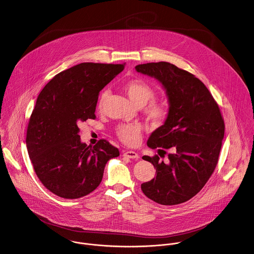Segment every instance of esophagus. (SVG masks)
I'll list each match as a JSON object with an SVG mask.
<instances>
[{
	"label": "esophagus",
	"mask_w": 254,
	"mask_h": 254,
	"mask_svg": "<svg viewBox=\"0 0 254 254\" xmlns=\"http://www.w3.org/2000/svg\"><path fill=\"white\" fill-rule=\"evenodd\" d=\"M123 156L128 157V158H134V159H138L139 158L138 154L135 153V152H133V151H124L123 152Z\"/></svg>",
	"instance_id": "esophagus-1"
}]
</instances>
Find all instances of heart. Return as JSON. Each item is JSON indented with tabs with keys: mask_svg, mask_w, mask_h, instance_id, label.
I'll return each mask as SVG.
<instances>
[{
	"mask_svg": "<svg viewBox=\"0 0 254 254\" xmlns=\"http://www.w3.org/2000/svg\"><path fill=\"white\" fill-rule=\"evenodd\" d=\"M123 89L127 96L130 99V101L138 108L145 106L147 103H148L151 100L155 98L154 89L147 82L140 79L129 80L124 85ZM107 91H103L100 94L98 99V109L102 108L103 103L107 98ZM145 115L152 123L160 124L163 122V120L167 115V107L162 102L152 100L145 107ZM141 127L135 124L123 125L119 127L117 129L119 139L128 146L137 145L141 139Z\"/></svg>",
	"mask_w": 254,
	"mask_h": 254,
	"instance_id": "heart-1",
	"label": "heart"
}]
</instances>
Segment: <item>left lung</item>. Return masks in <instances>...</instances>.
I'll return each instance as SVG.
<instances>
[{
  "instance_id": "left-lung-1",
  "label": "left lung",
  "mask_w": 254,
  "mask_h": 254,
  "mask_svg": "<svg viewBox=\"0 0 254 254\" xmlns=\"http://www.w3.org/2000/svg\"><path fill=\"white\" fill-rule=\"evenodd\" d=\"M137 72L156 78L165 90L169 109L164 124L149 137L147 145L159 156H144L156 176L141 190L161 205H177L195 196L215 170L224 137V121L207 87L195 76L167 62L135 66ZM159 151L164 154L160 155Z\"/></svg>"
}]
</instances>
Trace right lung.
I'll use <instances>...</instances> for the list:
<instances>
[{
	"label": "right lung",
	"instance_id": "add662e5",
	"mask_svg": "<svg viewBox=\"0 0 254 254\" xmlns=\"http://www.w3.org/2000/svg\"><path fill=\"white\" fill-rule=\"evenodd\" d=\"M124 64L82 63L55 75L42 89L29 121L26 144L35 172L54 194L76 199L94 191L107 161L119 150L100 139L82 143L78 124L95 119L99 92Z\"/></svg>",
	"mask_w": 254,
	"mask_h": 254
}]
</instances>
